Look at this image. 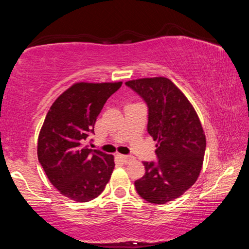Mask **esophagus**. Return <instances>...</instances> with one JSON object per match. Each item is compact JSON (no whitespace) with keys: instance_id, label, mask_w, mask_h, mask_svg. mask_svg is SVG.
<instances>
[{"instance_id":"1","label":"esophagus","mask_w":249,"mask_h":249,"mask_svg":"<svg viewBox=\"0 0 249 249\" xmlns=\"http://www.w3.org/2000/svg\"><path fill=\"white\" fill-rule=\"evenodd\" d=\"M121 159L123 160V162L128 163L130 161H133L135 158L133 157V156H129V155H121Z\"/></svg>"}]
</instances>
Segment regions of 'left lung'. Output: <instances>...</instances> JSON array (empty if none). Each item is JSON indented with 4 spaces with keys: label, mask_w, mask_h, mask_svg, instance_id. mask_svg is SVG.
<instances>
[{
    "label": "left lung",
    "mask_w": 249,
    "mask_h": 249,
    "mask_svg": "<svg viewBox=\"0 0 249 249\" xmlns=\"http://www.w3.org/2000/svg\"><path fill=\"white\" fill-rule=\"evenodd\" d=\"M148 107L147 130L157 142L158 162L144 161L145 175L135 181L147 202L165 204L182 196L199 177L205 135L195 107L171 80L142 78L125 82Z\"/></svg>",
    "instance_id": "8db88e82"
}]
</instances>
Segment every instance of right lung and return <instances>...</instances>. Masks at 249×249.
I'll use <instances>...</instances> for the list:
<instances>
[{"label": "right lung", "mask_w": 249, "mask_h": 249, "mask_svg": "<svg viewBox=\"0 0 249 249\" xmlns=\"http://www.w3.org/2000/svg\"><path fill=\"white\" fill-rule=\"evenodd\" d=\"M122 82H77L50 107L38 136L37 155L57 190L75 202L103 192L114 169V157L84 145L94 134L96 117Z\"/></svg>", "instance_id": "1"}]
</instances>
